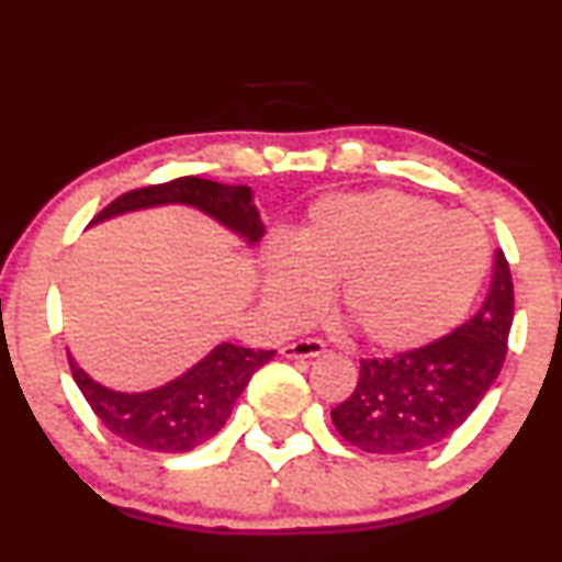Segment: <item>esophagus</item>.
<instances>
[{
	"label": "esophagus",
	"mask_w": 562,
	"mask_h": 562,
	"mask_svg": "<svg viewBox=\"0 0 562 562\" xmlns=\"http://www.w3.org/2000/svg\"><path fill=\"white\" fill-rule=\"evenodd\" d=\"M282 358H316L324 353V342L322 340H299V342H288L285 348L280 350Z\"/></svg>",
	"instance_id": "34e87169"
}]
</instances>
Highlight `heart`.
<instances>
[{
  "instance_id": "heart-1",
  "label": "heart",
  "mask_w": 562,
  "mask_h": 562,
  "mask_svg": "<svg viewBox=\"0 0 562 562\" xmlns=\"http://www.w3.org/2000/svg\"><path fill=\"white\" fill-rule=\"evenodd\" d=\"M490 269V243L471 216L401 191L337 193L311 209L293 246L261 256V299L299 324L335 290L337 316L369 348L408 353L456 329Z\"/></svg>"
}]
</instances>
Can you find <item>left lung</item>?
<instances>
[{
	"mask_svg": "<svg viewBox=\"0 0 562 562\" xmlns=\"http://www.w3.org/2000/svg\"><path fill=\"white\" fill-rule=\"evenodd\" d=\"M513 324V280L505 254L484 306L448 337L392 358L361 361L348 401L333 424L350 445L376 456H403L448 439L484 401L503 369Z\"/></svg>",
	"mask_w": 562,
	"mask_h": 562,
	"instance_id": "1",
	"label": "left lung"
}]
</instances>
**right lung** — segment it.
I'll list each match as a JSON object with an SVG mask.
<instances>
[{
  "label": "right lung",
  "mask_w": 562,
  "mask_h": 562,
  "mask_svg": "<svg viewBox=\"0 0 562 562\" xmlns=\"http://www.w3.org/2000/svg\"><path fill=\"white\" fill-rule=\"evenodd\" d=\"M159 206L195 209L246 246H256L267 229L254 204L251 188L225 186V182L201 180L193 175L120 195L91 225ZM67 358H70L72 380L112 435L140 450L188 452L225 427L235 401L248 387L254 371L272 361L274 350L220 342L180 376L144 392L106 387L93 380L86 369H80L70 350H67Z\"/></svg>",
  "instance_id": "1"
}]
</instances>
